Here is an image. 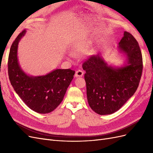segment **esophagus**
<instances>
[{
  "label": "esophagus",
  "instance_id": "obj_1",
  "mask_svg": "<svg viewBox=\"0 0 153 153\" xmlns=\"http://www.w3.org/2000/svg\"><path fill=\"white\" fill-rule=\"evenodd\" d=\"M84 71L82 70H78L75 73V77H82L83 75H84Z\"/></svg>",
  "mask_w": 153,
  "mask_h": 153
}]
</instances>
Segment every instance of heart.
I'll list each match as a JSON object with an SVG mask.
<instances>
[{
  "label": "heart",
  "mask_w": 153,
  "mask_h": 153,
  "mask_svg": "<svg viewBox=\"0 0 153 153\" xmlns=\"http://www.w3.org/2000/svg\"><path fill=\"white\" fill-rule=\"evenodd\" d=\"M78 51V48H75V53H76V52H77ZM70 56H71V55H70Z\"/></svg>",
  "instance_id": "obj_1"
}]
</instances>
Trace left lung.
Masks as SVG:
<instances>
[{"instance_id": "8db88e82", "label": "left lung", "mask_w": 153, "mask_h": 153, "mask_svg": "<svg viewBox=\"0 0 153 153\" xmlns=\"http://www.w3.org/2000/svg\"><path fill=\"white\" fill-rule=\"evenodd\" d=\"M118 50L126 58V63L121 67L108 65L101 54L92 55L82 64L85 71L88 103L100 115L111 114L119 110L139 85L143 62L137 41L125 31Z\"/></svg>"}]
</instances>
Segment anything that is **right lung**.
I'll return each instance as SVG.
<instances>
[{
    "mask_svg": "<svg viewBox=\"0 0 153 153\" xmlns=\"http://www.w3.org/2000/svg\"><path fill=\"white\" fill-rule=\"evenodd\" d=\"M24 30L14 41L8 57L9 78L14 90L31 110L39 114L52 112L62 102L75 75L70 69H56L43 76L26 74L18 62V43L25 34Z\"/></svg>",
    "mask_w": 153,
    "mask_h": 153,
    "instance_id": "1",
    "label": "right lung"
}]
</instances>
